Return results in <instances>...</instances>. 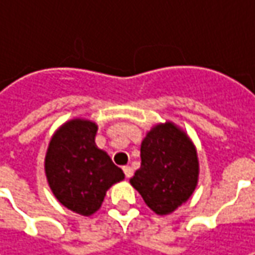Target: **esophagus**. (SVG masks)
Returning a JSON list of instances; mask_svg holds the SVG:
<instances>
[{
    "label": "esophagus",
    "instance_id": "1",
    "mask_svg": "<svg viewBox=\"0 0 255 255\" xmlns=\"http://www.w3.org/2000/svg\"><path fill=\"white\" fill-rule=\"evenodd\" d=\"M123 173H125V176H126L128 179H130L133 176V169L130 166H125V167H123Z\"/></svg>",
    "mask_w": 255,
    "mask_h": 255
}]
</instances>
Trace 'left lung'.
Returning a JSON list of instances; mask_svg holds the SVG:
<instances>
[{
    "label": "left lung",
    "instance_id": "8db88e82",
    "mask_svg": "<svg viewBox=\"0 0 255 255\" xmlns=\"http://www.w3.org/2000/svg\"><path fill=\"white\" fill-rule=\"evenodd\" d=\"M142 164L130 179L144 203L157 214H169L191 196L199 162L189 137L171 123L157 125L140 147Z\"/></svg>",
    "mask_w": 255,
    "mask_h": 255
}]
</instances>
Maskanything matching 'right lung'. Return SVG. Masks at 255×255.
Returning a JSON list of instances; mask_svg holds the SVG:
<instances>
[{
	"label": "right lung",
	"mask_w": 255,
	"mask_h": 255,
	"mask_svg": "<svg viewBox=\"0 0 255 255\" xmlns=\"http://www.w3.org/2000/svg\"><path fill=\"white\" fill-rule=\"evenodd\" d=\"M98 126L75 119L55 133L45 157V171L55 197L66 209L91 216L106 190L125 179L106 153L95 146Z\"/></svg>",
	"instance_id": "obj_1"
}]
</instances>
